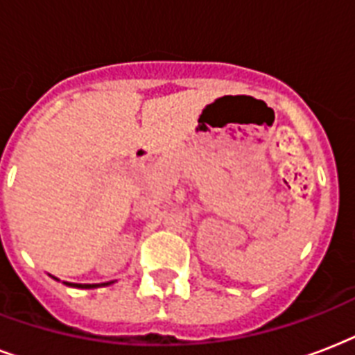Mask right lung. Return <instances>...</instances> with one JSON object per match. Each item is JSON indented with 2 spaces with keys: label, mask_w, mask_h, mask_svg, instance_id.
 <instances>
[{
  "label": "right lung",
  "mask_w": 355,
  "mask_h": 355,
  "mask_svg": "<svg viewBox=\"0 0 355 355\" xmlns=\"http://www.w3.org/2000/svg\"><path fill=\"white\" fill-rule=\"evenodd\" d=\"M55 279H57V277H55ZM64 285H68V287H78V289H96V287H100V283H68V282H64ZM101 285H111V282L101 283Z\"/></svg>",
  "instance_id": "1"
}]
</instances>
